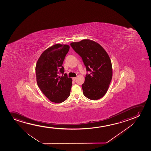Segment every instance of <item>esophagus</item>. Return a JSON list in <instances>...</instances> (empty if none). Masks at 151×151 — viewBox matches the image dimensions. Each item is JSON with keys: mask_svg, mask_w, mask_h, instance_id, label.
<instances>
[{"mask_svg": "<svg viewBox=\"0 0 151 151\" xmlns=\"http://www.w3.org/2000/svg\"><path fill=\"white\" fill-rule=\"evenodd\" d=\"M77 77H73L72 79L73 81H75L76 80Z\"/></svg>", "mask_w": 151, "mask_h": 151, "instance_id": "esophagus-1", "label": "esophagus"}]
</instances>
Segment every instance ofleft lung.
Wrapping results in <instances>:
<instances>
[{"mask_svg": "<svg viewBox=\"0 0 151 151\" xmlns=\"http://www.w3.org/2000/svg\"><path fill=\"white\" fill-rule=\"evenodd\" d=\"M81 56L87 71L82 85L83 94L91 100H97L105 95L112 77L111 62L107 52L99 44L89 39L70 44Z\"/></svg>", "mask_w": 151, "mask_h": 151, "instance_id": "obj_1", "label": "left lung"}]
</instances>
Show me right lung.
<instances>
[{
	"instance_id": "obj_1",
	"label": "right lung",
	"mask_w": 151,
	"mask_h": 151,
	"mask_svg": "<svg viewBox=\"0 0 151 151\" xmlns=\"http://www.w3.org/2000/svg\"><path fill=\"white\" fill-rule=\"evenodd\" d=\"M70 49L68 45L57 44L41 55L35 66L38 87L50 101L61 103L70 95L72 79L63 74L62 64Z\"/></svg>"
}]
</instances>
